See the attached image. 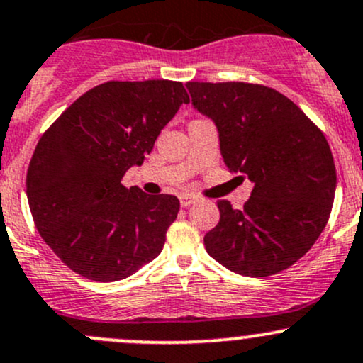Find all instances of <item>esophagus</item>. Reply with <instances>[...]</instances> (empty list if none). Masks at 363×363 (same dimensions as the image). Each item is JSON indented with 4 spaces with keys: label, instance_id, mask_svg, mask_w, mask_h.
<instances>
[{
    "label": "esophagus",
    "instance_id": "esophagus-1",
    "mask_svg": "<svg viewBox=\"0 0 363 363\" xmlns=\"http://www.w3.org/2000/svg\"><path fill=\"white\" fill-rule=\"evenodd\" d=\"M179 200H181V205L184 206V208H188V206L196 203V198L191 196V194H181V198H179Z\"/></svg>",
    "mask_w": 363,
    "mask_h": 363
}]
</instances>
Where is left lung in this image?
I'll return each instance as SVG.
<instances>
[{"label":"left lung","instance_id":"1","mask_svg":"<svg viewBox=\"0 0 363 363\" xmlns=\"http://www.w3.org/2000/svg\"><path fill=\"white\" fill-rule=\"evenodd\" d=\"M191 103L212 118L230 172L253 182L205 236L212 258L233 272L267 277L291 267L324 230L336 193V167L322 130L284 94L250 82H188ZM241 175V177H242Z\"/></svg>","mask_w":363,"mask_h":363}]
</instances>
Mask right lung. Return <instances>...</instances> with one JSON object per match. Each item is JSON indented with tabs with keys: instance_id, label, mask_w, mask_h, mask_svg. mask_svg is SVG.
I'll return each mask as SVG.
<instances>
[{
	"instance_id": "1",
	"label": "right lung",
	"mask_w": 363,
	"mask_h": 363,
	"mask_svg": "<svg viewBox=\"0 0 363 363\" xmlns=\"http://www.w3.org/2000/svg\"><path fill=\"white\" fill-rule=\"evenodd\" d=\"M182 103V82L110 81L75 99L39 139L27 170L30 213L75 274L121 281L160 255L179 200L127 189L122 177L145 162Z\"/></svg>"
}]
</instances>
